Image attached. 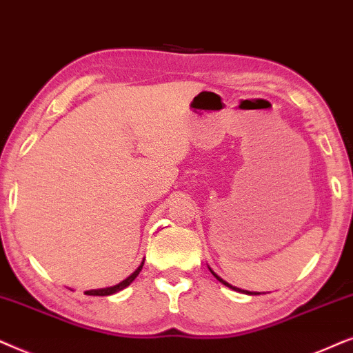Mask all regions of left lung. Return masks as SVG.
<instances>
[{"instance_id":"1","label":"left lung","mask_w":353,"mask_h":353,"mask_svg":"<svg viewBox=\"0 0 353 353\" xmlns=\"http://www.w3.org/2000/svg\"><path fill=\"white\" fill-rule=\"evenodd\" d=\"M210 271H211V270H210ZM211 274H213V276H214V278L219 281V283H223L224 285H228V288H229V289H232V290H237V292H243V294H253V292H248V290H242V289H239V288H232V285H231V284H228V283H225V281H223V279H221V278H219V276H218V274H216V272H213V271H211ZM255 294H256V292H255Z\"/></svg>"}]
</instances>
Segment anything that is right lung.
I'll return each instance as SVG.
<instances>
[{
  "label": "right lung",
  "mask_w": 353,
  "mask_h": 353,
  "mask_svg": "<svg viewBox=\"0 0 353 353\" xmlns=\"http://www.w3.org/2000/svg\"><path fill=\"white\" fill-rule=\"evenodd\" d=\"M142 268H143V263L142 265H140L137 270H135L132 274L129 276L128 279H124L122 281V283H119V284H116V285H112V288H106V289H93V290H87V295H101V297H105V295H111V294H116V292H119V290H122V289H125L128 288V285L132 283V281L137 278L139 276V272L142 271Z\"/></svg>",
  "instance_id": "obj_1"
}]
</instances>
